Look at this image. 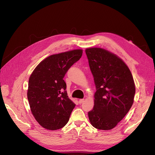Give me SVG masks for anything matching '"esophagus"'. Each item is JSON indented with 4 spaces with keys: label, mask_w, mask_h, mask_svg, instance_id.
Here are the masks:
<instances>
[{
    "label": "esophagus",
    "mask_w": 155,
    "mask_h": 155,
    "mask_svg": "<svg viewBox=\"0 0 155 155\" xmlns=\"http://www.w3.org/2000/svg\"><path fill=\"white\" fill-rule=\"evenodd\" d=\"M84 100H85L84 99H80V100H79V104H82V103H83V102H84Z\"/></svg>",
    "instance_id": "esophagus-1"
}]
</instances>
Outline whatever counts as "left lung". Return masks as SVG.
Masks as SVG:
<instances>
[{"instance_id":"left-lung-1","label":"left lung","mask_w":155,"mask_h":155,"mask_svg":"<svg viewBox=\"0 0 155 155\" xmlns=\"http://www.w3.org/2000/svg\"><path fill=\"white\" fill-rule=\"evenodd\" d=\"M85 53L96 88L88 118L94 127L110 130L133 105L134 79L128 67L115 54L100 48H87Z\"/></svg>"}]
</instances>
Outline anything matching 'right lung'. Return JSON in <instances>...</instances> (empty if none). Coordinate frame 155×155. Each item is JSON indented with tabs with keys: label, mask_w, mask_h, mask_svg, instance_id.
<instances>
[{
	"label": "right lung",
	"mask_w": 155,
	"mask_h": 155,
	"mask_svg": "<svg viewBox=\"0 0 155 155\" xmlns=\"http://www.w3.org/2000/svg\"><path fill=\"white\" fill-rule=\"evenodd\" d=\"M82 53V50H74L51 55L31 74L28 100L32 114L46 129H59L68 123L76 104L69 99L63 78Z\"/></svg>",
	"instance_id": "add662e5"
}]
</instances>
